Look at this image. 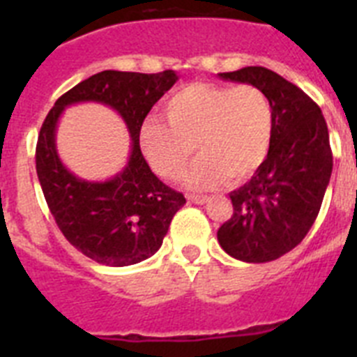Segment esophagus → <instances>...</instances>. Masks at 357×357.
<instances>
[{
  "mask_svg": "<svg viewBox=\"0 0 357 357\" xmlns=\"http://www.w3.org/2000/svg\"><path fill=\"white\" fill-rule=\"evenodd\" d=\"M188 200L191 204H206V202H209V197H204V195H188Z\"/></svg>",
  "mask_w": 357,
  "mask_h": 357,
  "instance_id": "1",
  "label": "esophagus"
}]
</instances>
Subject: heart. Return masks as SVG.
Masks as SVG:
<instances>
[{"mask_svg":"<svg viewBox=\"0 0 357 357\" xmlns=\"http://www.w3.org/2000/svg\"><path fill=\"white\" fill-rule=\"evenodd\" d=\"M162 110L166 123H141L139 148L164 178L181 175L197 148L200 155L184 176L188 188L214 189L227 178L238 184L261 168L270 151L272 103L254 85L195 82L169 94Z\"/></svg>","mask_w":357,"mask_h":357,"instance_id":"b5f03b06","label":"heart"}]
</instances>
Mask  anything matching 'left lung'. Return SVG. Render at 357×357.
<instances>
[{
  "label": "left lung",
  "mask_w": 357,
  "mask_h": 357,
  "mask_svg": "<svg viewBox=\"0 0 357 357\" xmlns=\"http://www.w3.org/2000/svg\"><path fill=\"white\" fill-rule=\"evenodd\" d=\"M218 77L254 85L273 110L270 151L250 182L229 195L234 214L218 241L234 259L275 261L305 238L320 211L333 172L327 123L304 91L270 69L248 66Z\"/></svg>",
  "instance_id": "obj_1"
}]
</instances>
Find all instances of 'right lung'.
I'll return each mask as SVG.
<instances>
[{"instance_id":"right-lung-1","label":"right lung","mask_w":357,"mask_h":357,"mask_svg":"<svg viewBox=\"0 0 357 357\" xmlns=\"http://www.w3.org/2000/svg\"><path fill=\"white\" fill-rule=\"evenodd\" d=\"M178 80L162 73H96L62 94L50 110L36 150V168L48 207L73 247L107 266H128L155 254L184 195L160 182L139 148V127L151 107ZM93 101L123 118L132 144L128 164L112 179L85 181L63 166L56 151V125L69 105Z\"/></svg>"}]
</instances>
